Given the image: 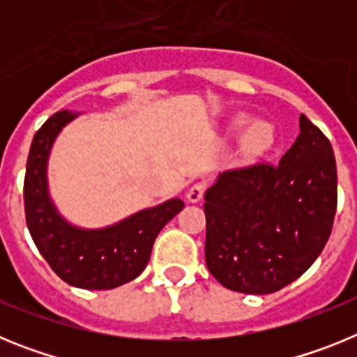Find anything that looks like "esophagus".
<instances>
[{
    "instance_id": "obj_1",
    "label": "esophagus",
    "mask_w": 357,
    "mask_h": 357,
    "mask_svg": "<svg viewBox=\"0 0 357 357\" xmlns=\"http://www.w3.org/2000/svg\"><path fill=\"white\" fill-rule=\"evenodd\" d=\"M204 193H206V184L197 182V184H193L188 189L185 198H188V202H191V204H197V202H200L202 198H204Z\"/></svg>"
}]
</instances>
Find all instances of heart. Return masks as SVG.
Wrapping results in <instances>:
<instances>
[{
  "mask_svg": "<svg viewBox=\"0 0 357 357\" xmlns=\"http://www.w3.org/2000/svg\"><path fill=\"white\" fill-rule=\"evenodd\" d=\"M239 137V150L247 160H255L272 150L275 144V127L266 119H252L247 112H238L229 119L225 139Z\"/></svg>",
  "mask_w": 357,
  "mask_h": 357,
  "instance_id": "b5f03b06",
  "label": "heart"
}]
</instances>
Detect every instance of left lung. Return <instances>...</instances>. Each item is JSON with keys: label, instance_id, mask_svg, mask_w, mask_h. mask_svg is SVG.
Returning a JSON list of instances; mask_svg holds the SVG:
<instances>
[{"label": "left lung", "instance_id": "8db88e82", "mask_svg": "<svg viewBox=\"0 0 357 357\" xmlns=\"http://www.w3.org/2000/svg\"><path fill=\"white\" fill-rule=\"evenodd\" d=\"M279 164L218 175L206 191V263L225 288L279 291L317 261L333 230L338 176L329 139L304 114Z\"/></svg>", "mask_w": 357, "mask_h": 357}]
</instances>
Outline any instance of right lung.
<instances>
[{"mask_svg": "<svg viewBox=\"0 0 357 357\" xmlns=\"http://www.w3.org/2000/svg\"><path fill=\"white\" fill-rule=\"evenodd\" d=\"M75 118L78 112L61 110L33 135L24 176L26 225L44 259L68 284L112 289L134 280L146 268L157 234L184 209V202L169 198L102 229L69 223L50 197L48 159L56 135Z\"/></svg>", "mask_w": 357, "mask_h": 357, "instance_id": "1", "label": "right lung"}]
</instances>
